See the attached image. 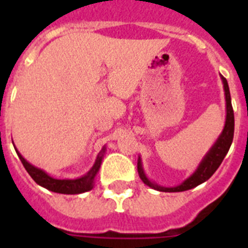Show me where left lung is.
Here are the masks:
<instances>
[{
  "mask_svg": "<svg viewBox=\"0 0 248 248\" xmlns=\"http://www.w3.org/2000/svg\"><path fill=\"white\" fill-rule=\"evenodd\" d=\"M221 79L223 83V89H225V99H226V122H225V126H223L222 133L220 134L218 139L216 140V143L212 145L209 153L205 155L202 161L200 163L199 168L196 169V171L187 177L183 184L175 186V187H164V186H159L156 184L151 183L146 177L145 172H144L143 165H141V159L139 157L138 160V172H139L140 179L143 180L144 184L153 187V189L157 190V191L163 192H180L190 190L192 187H196L200 184L205 183L206 180H209L210 177L214 175V172L218 169V166L222 163L223 157L226 156L227 151H229L230 146L233 140V131H235V117H233V109H232L231 104V95H230V89L227 80L225 77L221 76Z\"/></svg>",
  "mask_w": 248,
  "mask_h": 248,
  "instance_id": "left-lung-1",
  "label": "left lung"
}]
</instances>
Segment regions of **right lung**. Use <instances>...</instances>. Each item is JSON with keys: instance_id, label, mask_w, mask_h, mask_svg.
I'll use <instances>...</instances> for the list:
<instances>
[{"instance_id": "obj_1", "label": "right lung", "mask_w": 248, "mask_h": 248, "mask_svg": "<svg viewBox=\"0 0 248 248\" xmlns=\"http://www.w3.org/2000/svg\"><path fill=\"white\" fill-rule=\"evenodd\" d=\"M104 151H105V148H103L102 151L99 153V155H98L97 160H95V163H94L93 168H92L91 170L84 175V176L74 179V180H59V179H54V177L49 176L47 172L43 171L42 169L36 168V166H33L32 164L28 163L27 160L22 156V155L18 153V150L16 149L17 155H18V157L21 159L25 169L27 170L28 174L31 175V177H32V179H33L38 185L43 186V187L48 189L49 191L58 192V194H67V195L82 194V192L89 191V190L93 189L94 177H95L97 172L99 171Z\"/></svg>"}]
</instances>
